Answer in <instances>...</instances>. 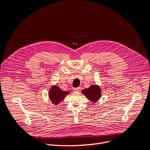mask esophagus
Returning <instances> with one entry per match:
<instances>
[{
  "instance_id": "34e87169",
  "label": "esophagus",
  "mask_w": 150,
  "mask_h": 150,
  "mask_svg": "<svg viewBox=\"0 0 150 150\" xmlns=\"http://www.w3.org/2000/svg\"><path fill=\"white\" fill-rule=\"evenodd\" d=\"M81 88H80V87L74 88V91H81Z\"/></svg>"
}]
</instances>
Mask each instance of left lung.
I'll list each match as a JSON object with an SVG mask.
<instances>
[{
    "label": "left lung",
    "instance_id": "1",
    "mask_svg": "<svg viewBox=\"0 0 150 150\" xmlns=\"http://www.w3.org/2000/svg\"><path fill=\"white\" fill-rule=\"evenodd\" d=\"M82 93L93 103H96L101 97V90L96 85H93L89 88L83 90Z\"/></svg>",
    "mask_w": 150,
    "mask_h": 150
}]
</instances>
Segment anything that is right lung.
Here are the masks:
<instances>
[{"mask_svg":"<svg viewBox=\"0 0 150 150\" xmlns=\"http://www.w3.org/2000/svg\"><path fill=\"white\" fill-rule=\"evenodd\" d=\"M69 93L68 91H62L57 86H53L50 90L49 96L51 101L55 105L58 104Z\"/></svg>","mask_w":150,"mask_h":150,"instance_id":"obj_1","label":"right lung"}]
</instances>
